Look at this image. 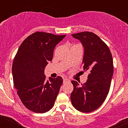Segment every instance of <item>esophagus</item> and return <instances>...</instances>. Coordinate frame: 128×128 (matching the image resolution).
<instances>
[{"mask_svg":"<svg viewBox=\"0 0 128 128\" xmlns=\"http://www.w3.org/2000/svg\"><path fill=\"white\" fill-rule=\"evenodd\" d=\"M70 82V80H68V79H67V78H64L63 79V82Z\"/></svg>","mask_w":128,"mask_h":128,"instance_id":"esophagus-1","label":"esophagus"}]
</instances>
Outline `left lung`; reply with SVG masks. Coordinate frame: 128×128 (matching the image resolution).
Returning a JSON list of instances; mask_svg holds the SVG:
<instances>
[{"label": "left lung", "instance_id": "left-lung-1", "mask_svg": "<svg viewBox=\"0 0 128 128\" xmlns=\"http://www.w3.org/2000/svg\"><path fill=\"white\" fill-rule=\"evenodd\" d=\"M72 35L84 47L83 70L90 73L81 86L71 81L74 86L71 102L77 110L91 112L101 106L109 93L114 74L112 55L108 46L94 32L84 31Z\"/></svg>", "mask_w": 128, "mask_h": 128}]
</instances>
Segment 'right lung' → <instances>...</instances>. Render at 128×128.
<instances>
[{"mask_svg": "<svg viewBox=\"0 0 128 128\" xmlns=\"http://www.w3.org/2000/svg\"><path fill=\"white\" fill-rule=\"evenodd\" d=\"M65 35L35 32L24 40L12 65L13 83L20 100L29 110L46 113L53 107L63 83L62 77L46 80L44 71L56 46Z\"/></svg>", "mask_w": 128, "mask_h": 128, "instance_id": "obj_1", "label": "right lung"}]
</instances>
